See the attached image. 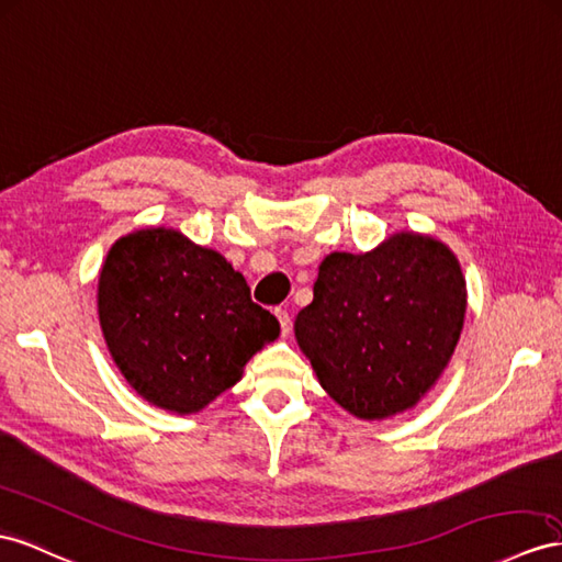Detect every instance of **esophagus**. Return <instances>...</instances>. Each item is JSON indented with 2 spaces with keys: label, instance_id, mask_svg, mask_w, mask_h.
Listing matches in <instances>:
<instances>
[{
  "label": "esophagus",
  "instance_id": "34e87169",
  "mask_svg": "<svg viewBox=\"0 0 562 562\" xmlns=\"http://www.w3.org/2000/svg\"><path fill=\"white\" fill-rule=\"evenodd\" d=\"M276 315H278V321H280L282 335H290V329H292V315H290V311H286V308H276Z\"/></svg>",
  "mask_w": 562,
  "mask_h": 562
}]
</instances>
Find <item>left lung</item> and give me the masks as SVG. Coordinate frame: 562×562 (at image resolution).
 <instances>
[{"label": "left lung", "instance_id": "obj_1", "mask_svg": "<svg viewBox=\"0 0 562 562\" xmlns=\"http://www.w3.org/2000/svg\"><path fill=\"white\" fill-rule=\"evenodd\" d=\"M468 306L453 251L396 233L368 254L325 256L294 335L323 390L356 418L413 408L449 366Z\"/></svg>", "mask_w": 562, "mask_h": 562}]
</instances>
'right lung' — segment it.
Instances as JSON below:
<instances>
[{"instance_id": "1", "label": "right lung", "mask_w": 562, "mask_h": 562, "mask_svg": "<svg viewBox=\"0 0 562 562\" xmlns=\"http://www.w3.org/2000/svg\"><path fill=\"white\" fill-rule=\"evenodd\" d=\"M99 325L113 363L149 404L190 415L241 380L280 323L225 258L178 229L121 237L99 272Z\"/></svg>"}]
</instances>
